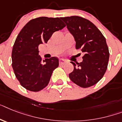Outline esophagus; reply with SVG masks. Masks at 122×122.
<instances>
[{
    "label": "esophagus",
    "instance_id": "obj_1",
    "mask_svg": "<svg viewBox=\"0 0 122 122\" xmlns=\"http://www.w3.org/2000/svg\"><path fill=\"white\" fill-rule=\"evenodd\" d=\"M67 62V61L64 59H60L59 60V63H60V65H63V64H65V63Z\"/></svg>",
    "mask_w": 122,
    "mask_h": 122
}]
</instances>
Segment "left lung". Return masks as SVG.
<instances>
[{
	"instance_id": "left-lung-1",
	"label": "left lung",
	"mask_w": 122,
	"mask_h": 122,
	"mask_svg": "<svg viewBox=\"0 0 122 122\" xmlns=\"http://www.w3.org/2000/svg\"><path fill=\"white\" fill-rule=\"evenodd\" d=\"M76 42L75 47L84 53L83 61L71 63L73 72L69 78L82 88L96 84L103 77L109 60V50L102 32L92 22L79 16L62 17Z\"/></svg>"
}]
</instances>
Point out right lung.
<instances>
[{"mask_svg":"<svg viewBox=\"0 0 122 122\" xmlns=\"http://www.w3.org/2000/svg\"><path fill=\"white\" fill-rule=\"evenodd\" d=\"M65 26L60 18L41 17L30 20L19 32L13 46L12 66L27 90L39 92L49 84L52 72L59 67V59L53 57L42 61L39 45L47 43L54 32Z\"/></svg>","mask_w":122,"mask_h":122,"instance_id":"1","label":"right lung"}]
</instances>
